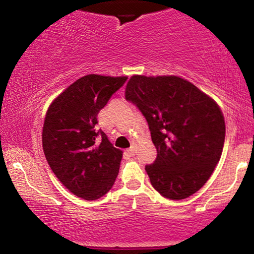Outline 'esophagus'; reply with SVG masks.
<instances>
[{
	"label": "esophagus",
	"instance_id": "obj_1",
	"mask_svg": "<svg viewBox=\"0 0 254 254\" xmlns=\"http://www.w3.org/2000/svg\"><path fill=\"white\" fill-rule=\"evenodd\" d=\"M127 153L129 154L130 156H133V155H135V154H136V148H135V145H133V144L131 145V147L129 148V149L127 150Z\"/></svg>",
	"mask_w": 254,
	"mask_h": 254
}]
</instances>
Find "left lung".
Returning <instances> with one entry per match:
<instances>
[{"instance_id": "8db88e82", "label": "left lung", "mask_w": 254, "mask_h": 254, "mask_svg": "<svg viewBox=\"0 0 254 254\" xmlns=\"http://www.w3.org/2000/svg\"><path fill=\"white\" fill-rule=\"evenodd\" d=\"M125 99L149 125L157 156L145 171L153 188L174 200L196 193L222 154L226 124L220 106L193 83L173 75H133Z\"/></svg>"}]
</instances>
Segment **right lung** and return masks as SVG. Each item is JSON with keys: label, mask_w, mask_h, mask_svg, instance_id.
<instances>
[{"label": "right lung", "mask_w": 254, "mask_h": 254, "mask_svg": "<svg viewBox=\"0 0 254 254\" xmlns=\"http://www.w3.org/2000/svg\"><path fill=\"white\" fill-rule=\"evenodd\" d=\"M127 76L89 74L52 101L43 127V149L55 176L75 196L95 200L111 190L123 151L97 130L98 113Z\"/></svg>", "instance_id": "right-lung-1"}]
</instances>
